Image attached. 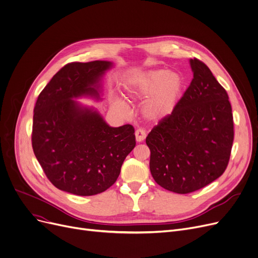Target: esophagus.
Listing matches in <instances>:
<instances>
[{"mask_svg":"<svg viewBox=\"0 0 258 258\" xmlns=\"http://www.w3.org/2000/svg\"><path fill=\"white\" fill-rule=\"evenodd\" d=\"M135 136H136L137 142H142L146 138V133L143 130H137L135 132Z\"/></svg>","mask_w":258,"mask_h":258,"instance_id":"esophagus-1","label":"esophagus"}]
</instances>
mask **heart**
Segmentation results:
<instances>
[{"label": "heart", "instance_id": "heart-1", "mask_svg": "<svg viewBox=\"0 0 258 258\" xmlns=\"http://www.w3.org/2000/svg\"><path fill=\"white\" fill-rule=\"evenodd\" d=\"M185 89V79L181 73L168 70H150L127 80L126 96L133 101H143L144 119L159 122L168 118L178 107ZM117 102L125 104L118 97Z\"/></svg>", "mask_w": 258, "mask_h": 258}]
</instances>
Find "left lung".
I'll return each instance as SVG.
<instances>
[{
    "instance_id": "left-lung-1",
    "label": "left lung",
    "mask_w": 258,
    "mask_h": 258,
    "mask_svg": "<svg viewBox=\"0 0 258 258\" xmlns=\"http://www.w3.org/2000/svg\"><path fill=\"white\" fill-rule=\"evenodd\" d=\"M189 63L194 79L178 107L146 137L154 180L181 195L199 190L221 177L234 138L227 92L205 63L197 58Z\"/></svg>"
}]
</instances>
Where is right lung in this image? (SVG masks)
Listing matches in <instances>:
<instances>
[{"mask_svg": "<svg viewBox=\"0 0 258 258\" xmlns=\"http://www.w3.org/2000/svg\"><path fill=\"white\" fill-rule=\"evenodd\" d=\"M112 61L72 62L52 77L34 106L32 147L47 178L76 196L105 191L136 146L134 127L108 125L97 108L76 99L102 100Z\"/></svg>", "mask_w": 258, "mask_h": 258, "instance_id": "right-lung-1", "label": "right lung"}]
</instances>
